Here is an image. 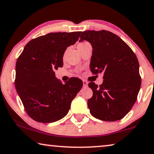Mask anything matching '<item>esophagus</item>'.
Wrapping results in <instances>:
<instances>
[{"mask_svg":"<svg viewBox=\"0 0 154 154\" xmlns=\"http://www.w3.org/2000/svg\"><path fill=\"white\" fill-rule=\"evenodd\" d=\"M83 85H84V87H87L88 85V83L85 80H83Z\"/></svg>","mask_w":154,"mask_h":154,"instance_id":"34e87169","label":"esophagus"}]
</instances>
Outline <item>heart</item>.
<instances>
[{"label": "heart", "mask_w": 154, "mask_h": 154, "mask_svg": "<svg viewBox=\"0 0 154 154\" xmlns=\"http://www.w3.org/2000/svg\"><path fill=\"white\" fill-rule=\"evenodd\" d=\"M88 44H89V43H88V42H81V43H79V45H78V47H79V46H85V45H88ZM66 53V52L64 53V56H65Z\"/></svg>", "instance_id": "b5f03b06"}]
</instances>
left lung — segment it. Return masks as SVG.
<instances>
[{
  "instance_id": "left-lung-1",
  "label": "left lung",
  "mask_w": 154,
  "mask_h": 154,
  "mask_svg": "<svg viewBox=\"0 0 154 154\" xmlns=\"http://www.w3.org/2000/svg\"><path fill=\"white\" fill-rule=\"evenodd\" d=\"M79 42L91 44L90 68L93 74L103 73L99 86L90 82L93 92L88 100L90 112L105 121L123 119L137 99L141 85L139 63L133 51L121 38L108 31H86Z\"/></svg>"
}]
</instances>
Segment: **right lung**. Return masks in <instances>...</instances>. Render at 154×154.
Returning <instances> with one entry per match:
<instances>
[{
    "label": "right lung",
    "instance_id": "add662e5",
    "mask_svg": "<svg viewBox=\"0 0 154 154\" xmlns=\"http://www.w3.org/2000/svg\"><path fill=\"white\" fill-rule=\"evenodd\" d=\"M82 31L50 33L26 44L16 64L15 86L24 109L34 121L53 123L68 114L83 86L79 78L62 84L55 70L63 66L67 47L79 40Z\"/></svg>",
    "mask_w": 154,
    "mask_h": 154
}]
</instances>
